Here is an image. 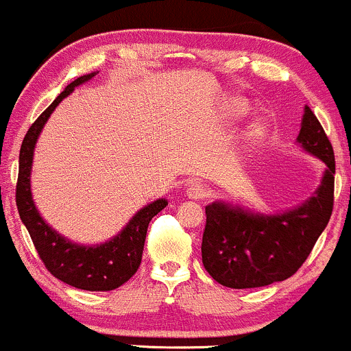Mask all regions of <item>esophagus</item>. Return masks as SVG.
<instances>
[{"label":"esophagus","mask_w":351,"mask_h":351,"mask_svg":"<svg viewBox=\"0 0 351 351\" xmlns=\"http://www.w3.org/2000/svg\"><path fill=\"white\" fill-rule=\"evenodd\" d=\"M187 196H189L191 199H204L206 189L201 184H191V186L187 187Z\"/></svg>","instance_id":"obj_1"}]
</instances>
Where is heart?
<instances>
[{
	"label": "heart",
	"mask_w": 351,
	"mask_h": 351,
	"mask_svg": "<svg viewBox=\"0 0 351 351\" xmlns=\"http://www.w3.org/2000/svg\"><path fill=\"white\" fill-rule=\"evenodd\" d=\"M228 108L231 117H241V114L247 113V108H245V104L241 101H231Z\"/></svg>",
	"instance_id": "heart-1"
}]
</instances>
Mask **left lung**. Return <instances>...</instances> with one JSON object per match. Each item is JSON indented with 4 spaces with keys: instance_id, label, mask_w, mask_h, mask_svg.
<instances>
[{
    "instance_id": "left-lung-1",
    "label": "left lung",
    "mask_w": 351,
    "mask_h": 351,
    "mask_svg": "<svg viewBox=\"0 0 351 351\" xmlns=\"http://www.w3.org/2000/svg\"><path fill=\"white\" fill-rule=\"evenodd\" d=\"M298 142L326 164L316 194L298 209L263 216L225 202L206 206L202 265L216 282L250 289L289 279L301 269L326 228L335 201V152L308 106Z\"/></svg>"
}]
</instances>
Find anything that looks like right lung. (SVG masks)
<instances>
[{
    "label": "right lung",
    "instance_id": "add662e5",
    "mask_svg": "<svg viewBox=\"0 0 351 351\" xmlns=\"http://www.w3.org/2000/svg\"><path fill=\"white\" fill-rule=\"evenodd\" d=\"M96 72L81 75L53 99V103L34 121L25 135L20 149V167L16 180V208L23 225L30 233L38 256L45 269L56 279L62 280L75 289L84 291H113L126 280L132 279L142 263L143 245H145L147 228L150 219L167 206L165 199H157L140 209L128 225L123 228L113 240L96 247H82L66 240L56 233L38 215L32 199L30 172L34 162V149L45 125L57 104L67 95L74 91L75 86L89 81Z\"/></svg>",
    "mask_w": 351,
    "mask_h": 351
}]
</instances>
